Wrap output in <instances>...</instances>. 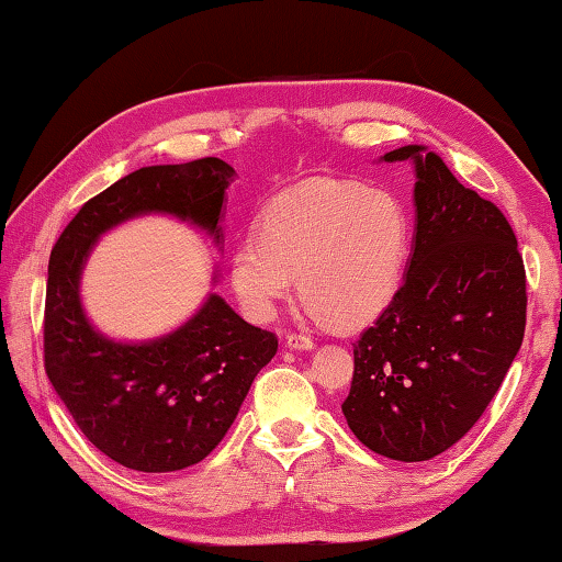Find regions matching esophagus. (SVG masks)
<instances>
[{"instance_id": "obj_1", "label": "esophagus", "mask_w": 562, "mask_h": 562, "mask_svg": "<svg viewBox=\"0 0 562 562\" xmlns=\"http://www.w3.org/2000/svg\"><path fill=\"white\" fill-rule=\"evenodd\" d=\"M285 347L293 351H311L315 347V341L305 335H289L285 337Z\"/></svg>"}]
</instances>
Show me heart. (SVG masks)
<instances>
[{"label": "heart", "instance_id": "b5f03b06", "mask_svg": "<svg viewBox=\"0 0 562 562\" xmlns=\"http://www.w3.org/2000/svg\"><path fill=\"white\" fill-rule=\"evenodd\" d=\"M412 217L397 193L311 179L273 199L237 239L231 283L255 323L297 289L315 319L353 327L381 315L405 279Z\"/></svg>", "mask_w": 562, "mask_h": 562}]
</instances>
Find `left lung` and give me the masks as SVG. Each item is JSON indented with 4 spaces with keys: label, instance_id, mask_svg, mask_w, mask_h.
Returning <instances> with one entry per match:
<instances>
[{
    "label": "left lung",
    "instance_id": "1",
    "mask_svg": "<svg viewBox=\"0 0 562 562\" xmlns=\"http://www.w3.org/2000/svg\"><path fill=\"white\" fill-rule=\"evenodd\" d=\"M415 167V235L405 281L353 345L341 405L363 446L417 463L465 437L517 359L526 273L495 203L458 181L425 145L385 153Z\"/></svg>",
    "mask_w": 562,
    "mask_h": 562
}]
</instances>
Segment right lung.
I'll list each match as a JSON object with an SVG mask.
<instances>
[{
  "instance_id": "1",
  "label": "right lung",
  "mask_w": 562,
  "mask_h": 562,
  "mask_svg": "<svg viewBox=\"0 0 562 562\" xmlns=\"http://www.w3.org/2000/svg\"><path fill=\"white\" fill-rule=\"evenodd\" d=\"M235 177L217 157L143 167L87 201L53 247L45 373L85 437L133 471L171 473L203 461L231 429L279 341L245 323L217 293L162 337L113 339L85 313L79 289L87 259L101 235L150 213L199 227L221 247Z\"/></svg>"
}]
</instances>
